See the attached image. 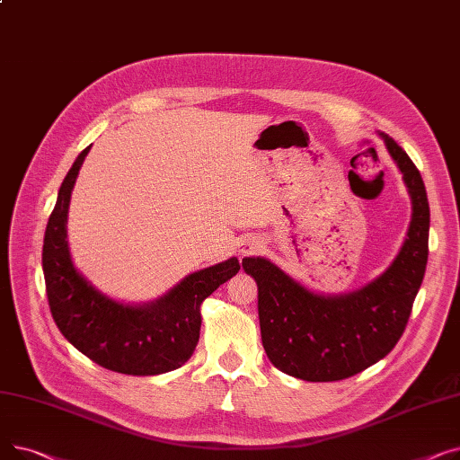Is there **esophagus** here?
Returning <instances> with one entry per match:
<instances>
[{
	"mask_svg": "<svg viewBox=\"0 0 460 460\" xmlns=\"http://www.w3.org/2000/svg\"><path fill=\"white\" fill-rule=\"evenodd\" d=\"M257 250H259V240H255V238H244V240H240V244H238L240 255H252V253H255Z\"/></svg>",
	"mask_w": 460,
	"mask_h": 460,
	"instance_id": "obj_1",
	"label": "esophagus"
}]
</instances>
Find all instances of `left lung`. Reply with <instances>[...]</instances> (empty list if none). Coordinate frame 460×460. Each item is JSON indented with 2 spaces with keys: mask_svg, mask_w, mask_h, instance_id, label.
<instances>
[{
  "mask_svg": "<svg viewBox=\"0 0 460 460\" xmlns=\"http://www.w3.org/2000/svg\"><path fill=\"white\" fill-rule=\"evenodd\" d=\"M401 169L412 220L399 255L382 276L349 295L309 291L264 257L243 267L257 281L259 324L272 364L307 382L343 380L376 364L401 340L429 255V201L414 162L394 137L378 132Z\"/></svg>",
  "mask_w": 460,
  "mask_h": 460,
  "instance_id": "1",
  "label": "left lung"
}]
</instances>
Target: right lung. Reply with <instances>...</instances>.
Masks as SVG:
<instances>
[{
  "label": "right lung",
  "instance_id": "1",
  "mask_svg": "<svg viewBox=\"0 0 460 460\" xmlns=\"http://www.w3.org/2000/svg\"><path fill=\"white\" fill-rule=\"evenodd\" d=\"M89 149L66 173L44 233L42 270L52 317L65 340L104 369L137 376L173 371L196 350L203 300L240 270L238 259L193 272L145 305L119 304L96 291L75 269L66 240L70 193Z\"/></svg>",
  "mask_w": 460,
  "mask_h": 460
}]
</instances>
